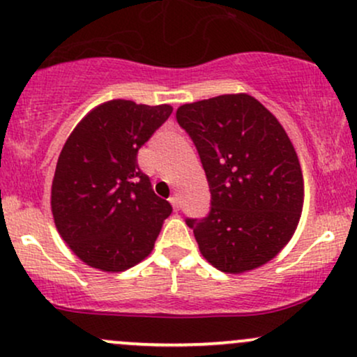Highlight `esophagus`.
<instances>
[{"instance_id":"obj_1","label":"esophagus","mask_w":357,"mask_h":357,"mask_svg":"<svg viewBox=\"0 0 357 357\" xmlns=\"http://www.w3.org/2000/svg\"><path fill=\"white\" fill-rule=\"evenodd\" d=\"M170 204H172V207H174V211H178L180 208V199L177 195L170 197Z\"/></svg>"}]
</instances>
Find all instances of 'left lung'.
<instances>
[{
    "label": "left lung",
    "mask_w": 357,
    "mask_h": 357,
    "mask_svg": "<svg viewBox=\"0 0 357 357\" xmlns=\"http://www.w3.org/2000/svg\"><path fill=\"white\" fill-rule=\"evenodd\" d=\"M211 188V211L185 219L200 252L229 274L269 262L291 241L304 202L286 130L254 96L220 95L177 110Z\"/></svg>",
    "instance_id": "8db88e82"
}]
</instances>
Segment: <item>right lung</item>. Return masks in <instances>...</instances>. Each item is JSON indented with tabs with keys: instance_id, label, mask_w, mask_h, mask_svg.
I'll return each mask as SVG.
<instances>
[{
	"instance_id": "right-lung-1",
	"label": "right lung",
	"mask_w": 357,
	"mask_h": 357,
	"mask_svg": "<svg viewBox=\"0 0 357 357\" xmlns=\"http://www.w3.org/2000/svg\"><path fill=\"white\" fill-rule=\"evenodd\" d=\"M170 105L112 100L77 125L58 157L52 212L70 249L95 269L121 272L152 252L172 205L153 192L137 153Z\"/></svg>"
}]
</instances>
